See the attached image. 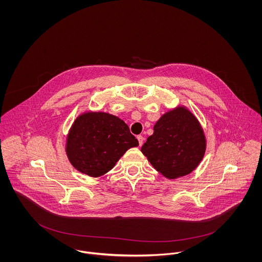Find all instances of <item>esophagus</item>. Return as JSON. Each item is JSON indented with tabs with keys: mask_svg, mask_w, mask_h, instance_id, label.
I'll return each mask as SVG.
<instances>
[{
	"mask_svg": "<svg viewBox=\"0 0 262 262\" xmlns=\"http://www.w3.org/2000/svg\"><path fill=\"white\" fill-rule=\"evenodd\" d=\"M138 140H139L140 145H142L143 144V141H144V138L142 136H138Z\"/></svg>",
	"mask_w": 262,
	"mask_h": 262,
	"instance_id": "esophagus-1",
	"label": "esophagus"
}]
</instances>
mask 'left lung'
I'll list each match as a JSON object with an SVG mask.
<instances>
[{
  "instance_id": "1",
  "label": "left lung",
  "mask_w": 262,
  "mask_h": 262,
  "mask_svg": "<svg viewBox=\"0 0 262 262\" xmlns=\"http://www.w3.org/2000/svg\"><path fill=\"white\" fill-rule=\"evenodd\" d=\"M206 141L201 123L185 107L164 114L141 146L151 165L167 179L190 173L203 159Z\"/></svg>"
}]
</instances>
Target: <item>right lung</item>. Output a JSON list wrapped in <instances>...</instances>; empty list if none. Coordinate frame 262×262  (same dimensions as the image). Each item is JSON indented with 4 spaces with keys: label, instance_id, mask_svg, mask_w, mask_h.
I'll list each match as a JSON object with an SVG mask.
<instances>
[{
    "label": "right lung",
    "instance_id": "right-lung-1",
    "mask_svg": "<svg viewBox=\"0 0 262 262\" xmlns=\"http://www.w3.org/2000/svg\"><path fill=\"white\" fill-rule=\"evenodd\" d=\"M139 145L120 118L101 112L81 115L72 125L66 151L76 169L98 178L110 171L123 154Z\"/></svg>",
    "mask_w": 262,
    "mask_h": 262
}]
</instances>
